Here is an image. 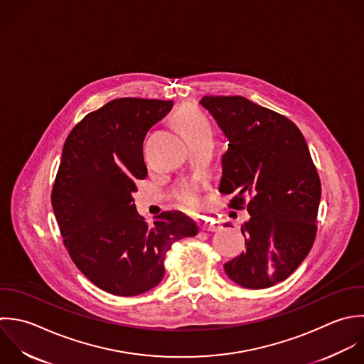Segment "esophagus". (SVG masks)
I'll use <instances>...</instances> for the list:
<instances>
[{
	"label": "esophagus",
	"mask_w": 364,
	"mask_h": 364,
	"mask_svg": "<svg viewBox=\"0 0 364 364\" xmlns=\"http://www.w3.org/2000/svg\"><path fill=\"white\" fill-rule=\"evenodd\" d=\"M201 231H207V232H215L218 230V225L213 224V223H204L201 227Z\"/></svg>",
	"instance_id": "obj_1"
}]
</instances>
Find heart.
Masks as SVG:
<instances>
[{
	"label": "heart",
	"instance_id": "b5f03b06",
	"mask_svg": "<svg viewBox=\"0 0 364 364\" xmlns=\"http://www.w3.org/2000/svg\"><path fill=\"white\" fill-rule=\"evenodd\" d=\"M173 122L186 140L211 133V126L205 114L193 105H183L174 114ZM177 198L188 208H197L201 203L197 183H183L177 191Z\"/></svg>",
	"mask_w": 364,
	"mask_h": 364
}]
</instances>
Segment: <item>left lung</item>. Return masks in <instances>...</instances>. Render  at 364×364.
<instances>
[{"label":"left lung","mask_w":364,"mask_h":364,"mask_svg":"<svg viewBox=\"0 0 364 364\" xmlns=\"http://www.w3.org/2000/svg\"><path fill=\"white\" fill-rule=\"evenodd\" d=\"M201 105L230 140L220 193L250 213L245 251L224 269L244 288L274 287L304 262L318 232L322 187L306 140L287 116L247 97L208 95Z\"/></svg>","instance_id":"8db88e82"}]
</instances>
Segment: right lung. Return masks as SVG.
Here are the masks:
<instances>
[{
  "mask_svg": "<svg viewBox=\"0 0 364 364\" xmlns=\"http://www.w3.org/2000/svg\"><path fill=\"white\" fill-rule=\"evenodd\" d=\"M173 100L120 97L87 113L68 134L50 203L63 245L97 288L134 296L159 285L171 245L198 232L181 213L153 225L137 214L136 181L147 176L143 140Z\"/></svg>",
  "mask_w": 364,
  "mask_h": 364,
  "instance_id": "add662e5",
  "label": "right lung"
}]
</instances>
